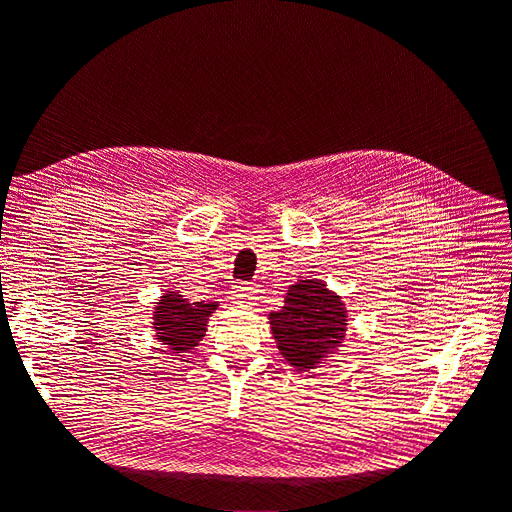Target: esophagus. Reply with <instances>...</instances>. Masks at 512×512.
<instances>
[{
    "label": "esophagus",
    "instance_id": "1",
    "mask_svg": "<svg viewBox=\"0 0 512 512\" xmlns=\"http://www.w3.org/2000/svg\"><path fill=\"white\" fill-rule=\"evenodd\" d=\"M256 288L254 286H247V284H237L235 288H232V303H237V305H250V303H254L258 297H256Z\"/></svg>",
    "mask_w": 512,
    "mask_h": 512
}]
</instances>
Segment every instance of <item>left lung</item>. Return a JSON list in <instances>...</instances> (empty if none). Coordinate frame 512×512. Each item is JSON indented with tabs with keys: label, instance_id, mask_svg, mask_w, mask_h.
Masks as SVG:
<instances>
[{
	"label": "left lung",
	"instance_id": "left-lung-1",
	"mask_svg": "<svg viewBox=\"0 0 512 512\" xmlns=\"http://www.w3.org/2000/svg\"><path fill=\"white\" fill-rule=\"evenodd\" d=\"M277 348L290 367L309 371L342 346L348 316L342 299L320 280L290 286L284 307L269 314Z\"/></svg>",
	"mask_w": 512,
	"mask_h": 512
}]
</instances>
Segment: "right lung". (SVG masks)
<instances>
[{
	"mask_svg": "<svg viewBox=\"0 0 512 512\" xmlns=\"http://www.w3.org/2000/svg\"><path fill=\"white\" fill-rule=\"evenodd\" d=\"M218 303L183 299L179 292H164L153 312V329L156 339L173 354L190 352L205 337L207 320Z\"/></svg>",
	"mask_w": 512,
	"mask_h": 512,
	"instance_id": "obj_1",
	"label": "right lung"
}]
</instances>
